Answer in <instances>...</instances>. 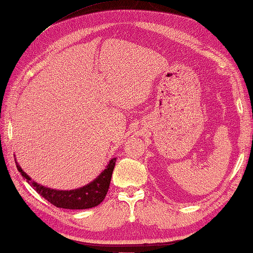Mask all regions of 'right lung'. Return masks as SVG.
<instances>
[{"label": "right lung", "instance_id": "1", "mask_svg": "<svg viewBox=\"0 0 253 253\" xmlns=\"http://www.w3.org/2000/svg\"><path fill=\"white\" fill-rule=\"evenodd\" d=\"M15 164L22 177L26 179V181L48 203L57 207V208L88 209L98 206L106 197L115 164H116V158L111 159L106 169H104V171L88 185L73 190H56L40 185V183L32 180L29 174L23 171L17 162Z\"/></svg>", "mask_w": 253, "mask_h": 253}]
</instances>
